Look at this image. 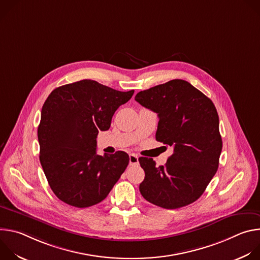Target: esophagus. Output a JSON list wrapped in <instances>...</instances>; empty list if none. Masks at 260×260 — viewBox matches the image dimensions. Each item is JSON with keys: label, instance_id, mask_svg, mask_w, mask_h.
I'll return each mask as SVG.
<instances>
[{"label": "esophagus", "instance_id": "1", "mask_svg": "<svg viewBox=\"0 0 260 260\" xmlns=\"http://www.w3.org/2000/svg\"><path fill=\"white\" fill-rule=\"evenodd\" d=\"M139 164V157L137 154H129V165L131 166H135V165H138Z\"/></svg>", "mask_w": 260, "mask_h": 260}]
</instances>
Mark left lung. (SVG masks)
<instances>
[{
    "label": "left lung",
    "mask_w": 260,
    "mask_h": 260,
    "mask_svg": "<svg viewBox=\"0 0 260 260\" xmlns=\"http://www.w3.org/2000/svg\"><path fill=\"white\" fill-rule=\"evenodd\" d=\"M135 100L157 113L156 141L174 148L165 166L156 167L152 158H139L145 172L141 194L165 209L196 202L216 174L222 150L213 102L181 79L140 91Z\"/></svg>",
    "instance_id": "obj_1"
}]
</instances>
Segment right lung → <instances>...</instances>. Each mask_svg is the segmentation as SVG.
<instances>
[{
  "instance_id": "right-lung-1",
  "label": "right lung",
  "mask_w": 260,
  "mask_h": 260,
  "mask_svg": "<svg viewBox=\"0 0 260 260\" xmlns=\"http://www.w3.org/2000/svg\"><path fill=\"white\" fill-rule=\"evenodd\" d=\"M134 90L119 91L85 79L52 90L38 126L40 162L49 186L63 203L87 208L107 198L125 171L124 151L96 154L99 131H108Z\"/></svg>"
}]
</instances>
